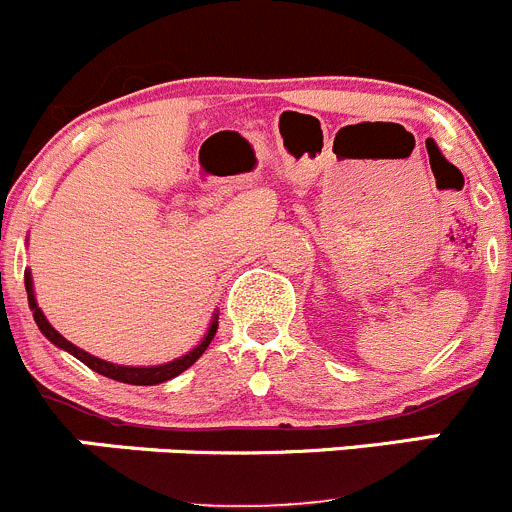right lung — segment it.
Instances as JSON below:
<instances>
[{"label": "right lung", "mask_w": 512, "mask_h": 512, "mask_svg": "<svg viewBox=\"0 0 512 512\" xmlns=\"http://www.w3.org/2000/svg\"><path fill=\"white\" fill-rule=\"evenodd\" d=\"M24 288H27L29 308H32L34 321H37L39 331L47 336V341H52L54 346L62 348V351L72 353L74 358H79L84 366H89L91 371H96L99 376L114 378V381H119V383H131V386H156V383H166V381H171V378L181 376L186 368L194 366V363L199 361L201 353H204L206 348H209V343L214 341L216 328H219V313H214V316H211V323H209V331H206V336L201 338L199 346L191 348V351L184 353L181 358H174V361H169V363H159V366H119V363H109V361H104V358L91 356V353H86L84 348L74 346L72 341H67V338H64L62 333H59L57 328L47 321L44 311L39 308L37 296H34V281H32V271H29V268L24 271Z\"/></svg>", "instance_id": "right-lung-1"}]
</instances>
